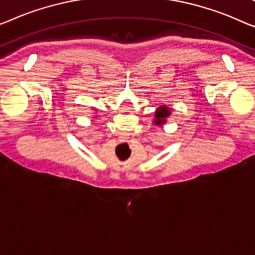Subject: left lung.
<instances>
[{
  "label": "left lung",
  "mask_w": 255,
  "mask_h": 255,
  "mask_svg": "<svg viewBox=\"0 0 255 255\" xmlns=\"http://www.w3.org/2000/svg\"><path fill=\"white\" fill-rule=\"evenodd\" d=\"M170 116V110L167 108V106L162 105L159 108L157 111L154 113V125H157V126H162L166 123V119Z\"/></svg>",
  "instance_id": "1"
}]
</instances>
